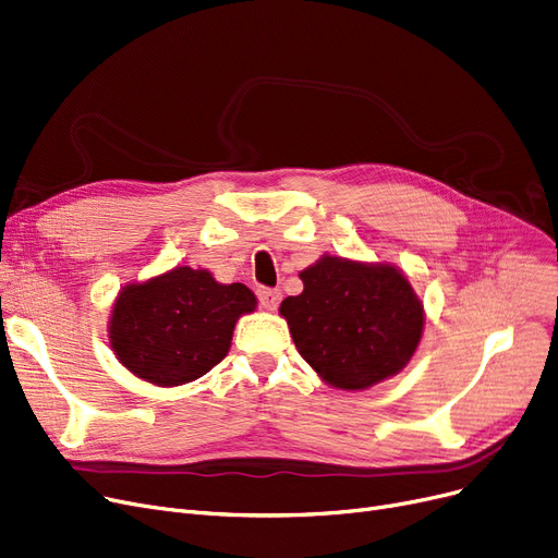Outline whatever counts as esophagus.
Listing matches in <instances>:
<instances>
[{"instance_id":"esophagus-1","label":"esophagus","mask_w":558,"mask_h":558,"mask_svg":"<svg viewBox=\"0 0 558 558\" xmlns=\"http://www.w3.org/2000/svg\"><path fill=\"white\" fill-rule=\"evenodd\" d=\"M257 299H259V305H262L264 310H276L278 303H280V299H282V294L278 292V289L262 287L259 292H257Z\"/></svg>"}]
</instances>
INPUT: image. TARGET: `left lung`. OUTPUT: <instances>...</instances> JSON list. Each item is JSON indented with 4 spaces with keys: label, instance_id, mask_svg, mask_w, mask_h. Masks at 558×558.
Listing matches in <instances>:
<instances>
[{
    "label": "left lung",
    "instance_id": "8db88e82",
    "mask_svg": "<svg viewBox=\"0 0 558 558\" xmlns=\"http://www.w3.org/2000/svg\"><path fill=\"white\" fill-rule=\"evenodd\" d=\"M299 278L303 292L280 303V317L326 385L367 390L397 376L415 355L424 303L395 264L326 253Z\"/></svg>",
    "mask_w": 558,
    "mask_h": 558
}]
</instances>
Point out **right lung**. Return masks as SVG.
<instances>
[{
  "label": "right lung",
  "mask_w": 558,
  "mask_h": 558,
  "mask_svg": "<svg viewBox=\"0 0 558 558\" xmlns=\"http://www.w3.org/2000/svg\"><path fill=\"white\" fill-rule=\"evenodd\" d=\"M255 307L246 284H223L207 269L175 266L120 289L107 324L109 347L136 378L178 387L219 365L239 317Z\"/></svg>",
  "instance_id": "obj_1"
}]
</instances>
